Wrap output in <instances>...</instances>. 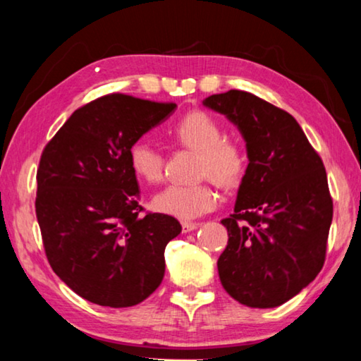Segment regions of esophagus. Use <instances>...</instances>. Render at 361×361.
I'll use <instances>...</instances> for the list:
<instances>
[{"mask_svg": "<svg viewBox=\"0 0 361 361\" xmlns=\"http://www.w3.org/2000/svg\"><path fill=\"white\" fill-rule=\"evenodd\" d=\"M199 225H201V224H197V222H183L181 224V230H183V233H190V232H192V230H196Z\"/></svg>", "mask_w": 361, "mask_h": 361, "instance_id": "34e87169", "label": "esophagus"}]
</instances>
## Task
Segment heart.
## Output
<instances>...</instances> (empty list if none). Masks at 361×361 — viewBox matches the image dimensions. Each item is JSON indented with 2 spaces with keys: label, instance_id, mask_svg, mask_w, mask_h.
I'll list each match as a JSON object with an SVG mask.
<instances>
[{
  "label": "heart",
  "instance_id": "heart-1",
  "mask_svg": "<svg viewBox=\"0 0 361 361\" xmlns=\"http://www.w3.org/2000/svg\"><path fill=\"white\" fill-rule=\"evenodd\" d=\"M171 141L199 154L197 173L207 176L224 188H233L243 180L246 154L233 139L224 137V129L206 111L192 110L180 118L170 129ZM129 165L139 178L157 183L164 178L165 157L146 139L129 147ZM219 195L211 181L197 185H170L152 197L155 211L181 220H191L211 212Z\"/></svg>",
  "mask_w": 361,
  "mask_h": 361
}]
</instances>
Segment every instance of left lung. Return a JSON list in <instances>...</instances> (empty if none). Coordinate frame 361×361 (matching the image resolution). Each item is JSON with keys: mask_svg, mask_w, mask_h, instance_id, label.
Returning a JSON list of instances; mask_svg holds the SVG:
<instances>
[{"mask_svg": "<svg viewBox=\"0 0 361 361\" xmlns=\"http://www.w3.org/2000/svg\"><path fill=\"white\" fill-rule=\"evenodd\" d=\"M240 129L248 152L235 211L224 219L228 243L217 261L230 297L276 308L324 266L332 222L326 169L297 120L245 90L202 102Z\"/></svg>", "mask_w": 361, "mask_h": 361, "instance_id": "obj_1", "label": "left lung"}]
</instances>
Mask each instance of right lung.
Returning <instances> with one entry per match:
<instances>
[{"mask_svg": "<svg viewBox=\"0 0 361 361\" xmlns=\"http://www.w3.org/2000/svg\"><path fill=\"white\" fill-rule=\"evenodd\" d=\"M176 104L109 94L80 106L43 149L35 212L47 259L79 297L110 308L162 283L165 246L181 225L144 211L129 147Z\"/></svg>", "mask_w": 361, "mask_h": 361, "instance_id": "add662e5", "label": "right lung"}]
</instances>
